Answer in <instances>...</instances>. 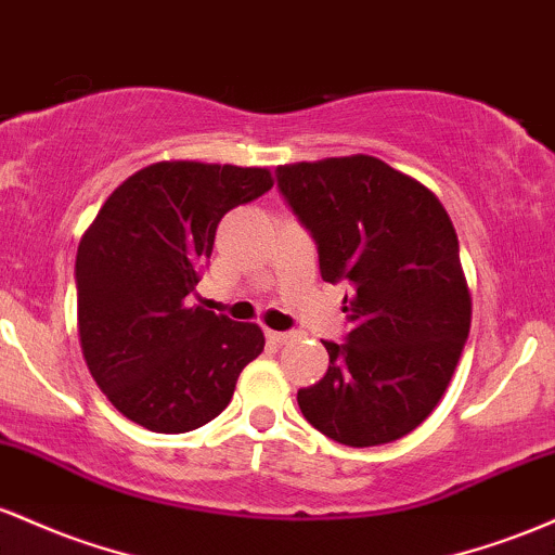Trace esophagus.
I'll list each match as a JSON object with an SVG mask.
<instances>
[{
    "label": "esophagus",
    "instance_id": "obj_1",
    "mask_svg": "<svg viewBox=\"0 0 555 555\" xmlns=\"http://www.w3.org/2000/svg\"><path fill=\"white\" fill-rule=\"evenodd\" d=\"M296 335L288 333V330H267V340H272V344L283 346V344H291Z\"/></svg>",
    "mask_w": 555,
    "mask_h": 555
}]
</instances>
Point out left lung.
Wrapping results in <instances>:
<instances>
[{
  "label": "left lung",
  "instance_id": "obj_1",
  "mask_svg": "<svg viewBox=\"0 0 555 555\" xmlns=\"http://www.w3.org/2000/svg\"><path fill=\"white\" fill-rule=\"evenodd\" d=\"M275 178L314 238L322 280L348 283V333L322 340L330 366L298 390V409L335 443L403 438L438 406L469 338L451 217L433 191L366 154L285 165Z\"/></svg>",
  "mask_w": 555,
  "mask_h": 555
}]
</instances>
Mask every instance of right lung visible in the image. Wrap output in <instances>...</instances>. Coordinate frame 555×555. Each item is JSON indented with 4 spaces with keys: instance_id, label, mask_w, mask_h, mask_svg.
Here are the masks:
<instances>
[{
    "instance_id": "right-lung-1",
    "label": "right lung",
    "mask_w": 555,
    "mask_h": 555,
    "mask_svg": "<svg viewBox=\"0 0 555 555\" xmlns=\"http://www.w3.org/2000/svg\"><path fill=\"white\" fill-rule=\"evenodd\" d=\"M270 189L264 167L157 162L115 189L80 241V348L135 425L167 435L207 425L264 351L257 325L196 307L191 294L222 217Z\"/></svg>"
}]
</instances>
